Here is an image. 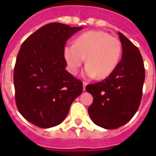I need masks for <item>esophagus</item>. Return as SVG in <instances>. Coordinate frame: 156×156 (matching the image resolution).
<instances>
[{"label": "esophagus", "instance_id": "esophagus-1", "mask_svg": "<svg viewBox=\"0 0 156 156\" xmlns=\"http://www.w3.org/2000/svg\"><path fill=\"white\" fill-rule=\"evenodd\" d=\"M87 84V83L85 82V81H83V90H85V89H86Z\"/></svg>", "mask_w": 156, "mask_h": 156}]
</instances>
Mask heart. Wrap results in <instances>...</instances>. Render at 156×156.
I'll return each mask as SVG.
<instances>
[{
	"instance_id": "1",
	"label": "heart",
	"mask_w": 156,
	"mask_h": 156,
	"mask_svg": "<svg viewBox=\"0 0 156 156\" xmlns=\"http://www.w3.org/2000/svg\"><path fill=\"white\" fill-rule=\"evenodd\" d=\"M122 45L117 37L99 30L83 33L74 44L64 48V57L72 74L78 73L86 58L84 76L102 79L111 75L119 64Z\"/></svg>"
}]
</instances>
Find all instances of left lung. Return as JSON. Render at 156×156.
Returning a JSON list of instances; mask_svg holds the SVG:
<instances>
[{
  "instance_id": "left-lung-1",
  "label": "left lung",
  "mask_w": 156,
  "mask_h": 156,
  "mask_svg": "<svg viewBox=\"0 0 156 156\" xmlns=\"http://www.w3.org/2000/svg\"><path fill=\"white\" fill-rule=\"evenodd\" d=\"M122 55L114 72L86 90L93 96L88 113L95 124L113 129L126 124L138 109L142 98L145 71L137 47L119 32Z\"/></svg>"
}]
</instances>
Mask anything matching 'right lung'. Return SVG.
Listing matches in <instances>:
<instances>
[{
	"label": "right lung",
	"instance_id": "add662e5",
	"mask_svg": "<svg viewBox=\"0 0 156 156\" xmlns=\"http://www.w3.org/2000/svg\"><path fill=\"white\" fill-rule=\"evenodd\" d=\"M82 27L51 23L27 38L14 68L16 106L35 126L50 128L61 123L72 103L83 91V83L66 70L64 48Z\"/></svg>",
	"mask_w": 156,
	"mask_h": 156
}]
</instances>
